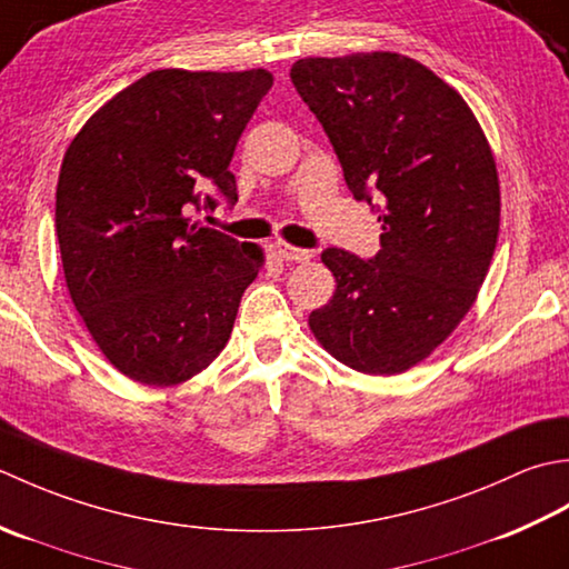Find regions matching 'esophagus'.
Listing matches in <instances>:
<instances>
[{"label": "esophagus", "instance_id": "esophagus-1", "mask_svg": "<svg viewBox=\"0 0 569 569\" xmlns=\"http://www.w3.org/2000/svg\"><path fill=\"white\" fill-rule=\"evenodd\" d=\"M277 252H280V258L289 260V262H309L311 252L305 248H295L289 246V242H277Z\"/></svg>", "mask_w": 569, "mask_h": 569}]
</instances>
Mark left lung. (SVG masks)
Instances as JSON below:
<instances>
[{
	"label": "left lung",
	"instance_id": "8db88e82",
	"mask_svg": "<svg viewBox=\"0 0 569 569\" xmlns=\"http://www.w3.org/2000/svg\"><path fill=\"white\" fill-rule=\"evenodd\" d=\"M289 78L351 193H380L378 254L321 252L336 292L309 329L343 366L405 373L459 327L489 272L501 220L489 139L459 92L408 56L301 58Z\"/></svg>",
	"mask_w": 569,
	"mask_h": 569
}]
</instances>
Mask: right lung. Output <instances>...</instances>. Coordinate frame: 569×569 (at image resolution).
<instances>
[{"label":"right lung","mask_w":569,"mask_h":569,"mask_svg":"<svg viewBox=\"0 0 569 569\" xmlns=\"http://www.w3.org/2000/svg\"><path fill=\"white\" fill-rule=\"evenodd\" d=\"M270 88L264 68L152 71L68 144L56 189L66 287L122 376L179 386L226 349L264 254L189 211H213L208 189L238 201L230 159Z\"/></svg>","instance_id":"1"}]
</instances>
